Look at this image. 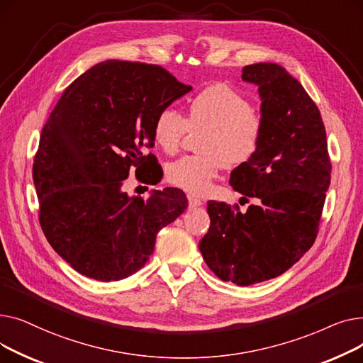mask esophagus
Listing matches in <instances>:
<instances>
[{"label": "esophagus", "instance_id": "1", "mask_svg": "<svg viewBox=\"0 0 363 363\" xmlns=\"http://www.w3.org/2000/svg\"><path fill=\"white\" fill-rule=\"evenodd\" d=\"M188 204H189V207H191V208H196V207L203 206V201L200 199L194 197V196H188Z\"/></svg>", "mask_w": 363, "mask_h": 363}]
</instances>
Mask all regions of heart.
I'll return each mask as SVG.
<instances>
[{
    "label": "heart",
    "instance_id": "obj_1",
    "mask_svg": "<svg viewBox=\"0 0 363 363\" xmlns=\"http://www.w3.org/2000/svg\"><path fill=\"white\" fill-rule=\"evenodd\" d=\"M188 129L204 130L199 145L201 155L185 156L169 164L167 179L189 194L203 196L211 191L223 163L240 166L256 155L263 119L241 94L225 84H215L189 101L186 121L174 108L159 111L152 140L166 155H175Z\"/></svg>",
    "mask_w": 363,
    "mask_h": 363
}]
</instances>
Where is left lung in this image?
<instances>
[{"label": "left lung", "mask_w": 363, "mask_h": 363, "mask_svg": "<svg viewBox=\"0 0 363 363\" xmlns=\"http://www.w3.org/2000/svg\"><path fill=\"white\" fill-rule=\"evenodd\" d=\"M241 79L257 86L263 133L230 184L257 203L242 213L207 201L211 228L199 249L222 281L252 285L289 271L313 245L331 163L320 113L297 79L275 63L245 66Z\"/></svg>", "instance_id": "left-lung-1"}]
</instances>
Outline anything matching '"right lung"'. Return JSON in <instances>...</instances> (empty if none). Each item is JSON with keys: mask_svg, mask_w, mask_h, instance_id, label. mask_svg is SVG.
<instances>
[{"mask_svg": "<svg viewBox=\"0 0 363 363\" xmlns=\"http://www.w3.org/2000/svg\"><path fill=\"white\" fill-rule=\"evenodd\" d=\"M191 89L160 66L107 60L63 92L43 128L33 184L43 231L76 272L103 282L130 277L157 233L185 212L178 188L141 199L122 185L132 167L157 163L144 156L156 116Z\"/></svg>", "mask_w": 363, "mask_h": 363, "instance_id": "add662e5", "label": "right lung"}]
</instances>
